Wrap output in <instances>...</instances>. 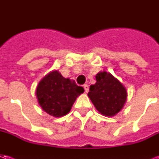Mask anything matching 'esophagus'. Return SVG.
<instances>
[{"mask_svg":"<svg viewBox=\"0 0 159 159\" xmlns=\"http://www.w3.org/2000/svg\"><path fill=\"white\" fill-rule=\"evenodd\" d=\"M83 88H84V90H85V93H88V92H89V85L84 84V85H83Z\"/></svg>","mask_w":159,"mask_h":159,"instance_id":"esophagus-1","label":"esophagus"}]
</instances>
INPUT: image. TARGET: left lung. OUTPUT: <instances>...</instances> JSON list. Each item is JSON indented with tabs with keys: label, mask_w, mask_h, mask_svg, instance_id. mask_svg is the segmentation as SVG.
I'll return each instance as SVG.
<instances>
[{
	"label": "left lung",
	"mask_w": 159,
	"mask_h": 159,
	"mask_svg": "<svg viewBox=\"0 0 159 159\" xmlns=\"http://www.w3.org/2000/svg\"><path fill=\"white\" fill-rule=\"evenodd\" d=\"M96 83L91 85L88 95L94 107L104 116L118 113L126 101L125 88L111 74L103 71L96 75Z\"/></svg>",
	"instance_id": "1"
}]
</instances>
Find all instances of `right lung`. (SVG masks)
Here are the masks:
<instances>
[{"instance_id":"obj_1","label":"right lung","mask_w":159,"mask_h":159,"mask_svg":"<svg viewBox=\"0 0 159 159\" xmlns=\"http://www.w3.org/2000/svg\"><path fill=\"white\" fill-rule=\"evenodd\" d=\"M84 92L74 80L65 78L57 71H52L42 79L36 89V97L42 110L51 116L63 117L69 112L76 97Z\"/></svg>"}]
</instances>
